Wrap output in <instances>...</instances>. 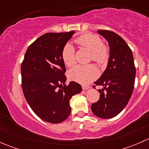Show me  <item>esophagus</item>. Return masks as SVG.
I'll use <instances>...</instances> for the list:
<instances>
[{"mask_svg":"<svg viewBox=\"0 0 149 149\" xmlns=\"http://www.w3.org/2000/svg\"><path fill=\"white\" fill-rule=\"evenodd\" d=\"M91 88V87H90L89 86H82V88H83V90L88 89V88Z\"/></svg>","mask_w":149,"mask_h":149,"instance_id":"1","label":"esophagus"}]
</instances>
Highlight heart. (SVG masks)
<instances>
[{
  "label": "heart",
  "instance_id": "b5f03b06",
  "mask_svg": "<svg viewBox=\"0 0 149 149\" xmlns=\"http://www.w3.org/2000/svg\"><path fill=\"white\" fill-rule=\"evenodd\" d=\"M76 42L80 46L91 51L90 59L100 65H105L109 57V47L102 42L99 36L93 34H85L76 39ZM74 47L70 43H66L63 46L61 56L64 63L67 66H72L75 63ZM99 70L94 64L83 65H77L70 69L68 77L70 80L81 84H89L99 76Z\"/></svg>",
  "mask_w": 149,
  "mask_h": 149
}]
</instances>
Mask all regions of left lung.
I'll list each match as a JSON object with an SVG mask.
<instances>
[{
    "mask_svg": "<svg viewBox=\"0 0 149 149\" xmlns=\"http://www.w3.org/2000/svg\"><path fill=\"white\" fill-rule=\"evenodd\" d=\"M98 33L109 43V58L107 68L94 82L104 88L98 90L100 100L92 104L91 111L99 118L109 119L118 115L128 103L136 70L132 50L120 36L109 30H99Z\"/></svg>",
    "mask_w": 149,
    "mask_h": 149,
    "instance_id": "left-lung-1",
    "label": "left lung"
}]
</instances>
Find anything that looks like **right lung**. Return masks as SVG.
I'll use <instances>...</instances> for the list:
<instances>
[{"label": "right lung", "instance_id": "right-lung-1", "mask_svg": "<svg viewBox=\"0 0 149 149\" xmlns=\"http://www.w3.org/2000/svg\"><path fill=\"white\" fill-rule=\"evenodd\" d=\"M74 31L46 33L29 46L22 63L24 95L33 112L44 121L62 123L70 113L69 101L81 86L66 81L61 52Z\"/></svg>", "mask_w": 149, "mask_h": 149}]
</instances>
